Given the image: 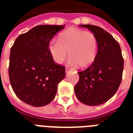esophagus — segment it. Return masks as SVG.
I'll return each instance as SVG.
<instances>
[{
    "instance_id": "esophagus-1",
    "label": "esophagus",
    "mask_w": 133,
    "mask_h": 133,
    "mask_svg": "<svg viewBox=\"0 0 133 133\" xmlns=\"http://www.w3.org/2000/svg\"><path fill=\"white\" fill-rule=\"evenodd\" d=\"M70 71V70L69 68H66V69H65V72H66V73H68Z\"/></svg>"
}]
</instances>
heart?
Here are the masks:
<instances>
[{"mask_svg": "<svg viewBox=\"0 0 133 133\" xmlns=\"http://www.w3.org/2000/svg\"><path fill=\"white\" fill-rule=\"evenodd\" d=\"M97 46V39L93 33L72 29L62 33L58 41L51 40L49 50L57 63H62L69 55L70 63L77 64L80 68H84L94 62Z\"/></svg>", "mask_w": 133, "mask_h": 133, "instance_id": "heart-1", "label": "heart"}]
</instances>
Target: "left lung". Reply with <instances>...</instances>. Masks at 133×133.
Here are the masks:
<instances>
[{
  "instance_id": "obj_1",
  "label": "left lung",
  "mask_w": 133,
  "mask_h": 133,
  "mask_svg": "<svg viewBox=\"0 0 133 133\" xmlns=\"http://www.w3.org/2000/svg\"><path fill=\"white\" fill-rule=\"evenodd\" d=\"M79 26L88 28L96 36L98 51L91 65L78 72L79 79L75 93L82 103L97 106L116 94L121 82L124 61L120 45L109 32L95 25Z\"/></svg>"
}]
</instances>
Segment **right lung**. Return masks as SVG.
<instances>
[{"mask_svg":"<svg viewBox=\"0 0 133 133\" xmlns=\"http://www.w3.org/2000/svg\"><path fill=\"white\" fill-rule=\"evenodd\" d=\"M64 25H39L20 34L10 49L9 78L20 100L43 107L56 96L58 84L65 77V68L55 63L49 42Z\"/></svg>","mask_w":133,"mask_h":133,"instance_id":"1","label":"right lung"}]
</instances>
